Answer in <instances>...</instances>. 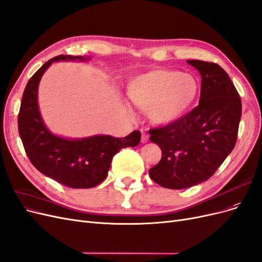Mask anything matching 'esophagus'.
Returning <instances> with one entry per match:
<instances>
[{"label": "esophagus", "mask_w": 262, "mask_h": 262, "mask_svg": "<svg viewBox=\"0 0 262 262\" xmlns=\"http://www.w3.org/2000/svg\"><path fill=\"white\" fill-rule=\"evenodd\" d=\"M148 140H149V135L147 133H145V132H142V134H141V142L142 143H146V142H148Z\"/></svg>", "instance_id": "obj_1"}]
</instances>
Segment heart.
<instances>
[{
    "label": "heart",
    "instance_id": "heart-1",
    "mask_svg": "<svg viewBox=\"0 0 262 262\" xmlns=\"http://www.w3.org/2000/svg\"><path fill=\"white\" fill-rule=\"evenodd\" d=\"M125 92L133 104L147 111L154 124L167 126L189 113L198 99L200 86L191 74L156 69L135 76Z\"/></svg>",
    "mask_w": 262,
    "mask_h": 262
}]
</instances>
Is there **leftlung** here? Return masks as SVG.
I'll list each match as a JSON object with an SVG mask.
<instances>
[{"instance_id": "left-lung-1", "label": "left lung", "mask_w": 262, "mask_h": 262, "mask_svg": "<svg viewBox=\"0 0 262 262\" xmlns=\"http://www.w3.org/2000/svg\"><path fill=\"white\" fill-rule=\"evenodd\" d=\"M187 63L201 76L199 105L179 122L149 130L151 142L162 150L149 175L170 189L195 186L213 175L234 149L242 116L238 92L220 65Z\"/></svg>"}]
</instances>
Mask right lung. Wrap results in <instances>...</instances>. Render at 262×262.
Segmentation results:
<instances>
[{"mask_svg":"<svg viewBox=\"0 0 262 262\" xmlns=\"http://www.w3.org/2000/svg\"><path fill=\"white\" fill-rule=\"evenodd\" d=\"M90 60V56L58 55L42 65L27 82L18 115L19 136L33 166L71 188H91L103 182L113 157L123 148L138 146L141 138L138 130L124 138H114L110 135L66 138L47 127L38 104V88L42 76L54 62Z\"/></svg>","mask_w":262,"mask_h":262,"instance_id":"1","label":"right lung"}]
</instances>
